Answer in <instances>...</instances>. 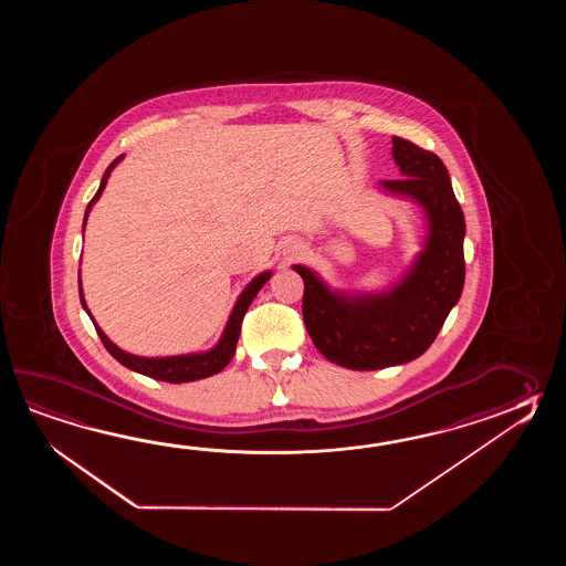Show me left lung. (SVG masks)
<instances>
[{
  "instance_id": "1",
  "label": "left lung",
  "mask_w": 566,
  "mask_h": 566,
  "mask_svg": "<svg viewBox=\"0 0 566 566\" xmlns=\"http://www.w3.org/2000/svg\"><path fill=\"white\" fill-rule=\"evenodd\" d=\"M392 156L405 178L386 190L415 198L429 217V239L409 275L390 293L349 300L325 287L305 266L303 322L315 348L349 370H380L415 360L433 344L465 283V218L446 164L417 144L392 137Z\"/></svg>"
}]
</instances>
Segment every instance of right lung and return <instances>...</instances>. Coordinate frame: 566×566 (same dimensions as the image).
I'll return each instance as SVG.
<instances>
[{"mask_svg": "<svg viewBox=\"0 0 566 566\" xmlns=\"http://www.w3.org/2000/svg\"><path fill=\"white\" fill-rule=\"evenodd\" d=\"M120 157L123 156L113 159L111 166L105 169L98 190H96L95 196H93V200L86 206L85 222L91 206L95 205L101 192L105 190L108 174H111V169L117 166V161H119ZM83 230H85V224H83ZM269 277H271V273H263V275L254 277L253 281L247 285V289L242 291L241 297L237 301L234 310L230 313L229 324H227V329H224V334L220 337L217 348L210 349V352H206V354L171 356V358H142V356H133V354H127V352L117 348V346L103 334V329L95 324V319H93V317H91V319H93V324H95L96 334L101 337L103 346H105L108 354H111L115 360L120 361L125 368L135 370V373L145 374V376L156 378V380H161V382H171V385L192 382V380H200V378H208V376H212V374L220 373V370L232 360L234 349H237V342H239V336H241L242 317H244V313L249 310V305L253 303L254 295L259 293V289L265 285ZM81 303H83V307L86 310L83 289H81ZM86 313H88V310H86ZM88 315H91V313H88Z\"/></svg>", "mask_w": 566, "mask_h": 566, "instance_id": "1", "label": "right lung"}]
</instances>
